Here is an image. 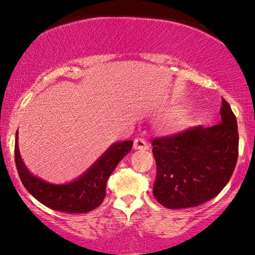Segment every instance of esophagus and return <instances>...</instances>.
Masks as SVG:
<instances>
[{"label":"esophagus","mask_w":255,"mask_h":255,"mask_svg":"<svg viewBox=\"0 0 255 255\" xmlns=\"http://www.w3.org/2000/svg\"><path fill=\"white\" fill-rule=\"evenodd\" d=\"M133 148L134 149H139V150H147L149 148L148 143L145 139L142 138H135L134 139V143H133Z\"/></svg>","instance_id":"34e87169"}]
</instances>
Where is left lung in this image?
Instances as JSON below:
<instances>
[{
  "mask_svg": "<svg viewBox=\"0 0 255 255\" xmlns=\"http://www.w3.org/2000/svg\"><path fill=\"white\" fill-rule=\"evenodd\" d=\"M221 123L201 125L153 139L156 178L153 194L165 208L195 207L215 198L227 185L238 158V127L222 100Z\"/></svg>",
  "mask_w": 255,
  "mask_h": 255,
  "instance_id": "8db88e82",
  "label": "left lung"
}]
</instances>
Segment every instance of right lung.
<instances>
[{"instance_id":"1","label":"right lung","mask_w":255,"mask_h":255,"mask_svg":"<svg viewBox=\"0 0 255 255\" xmlns=\"http://www.w3.org/2000/svg\"><path fill=\"white\" fill-rule=\"evenodd\" d=\"M17 133L14 162L25 189L42 205L70 214L87 213L101 205L106 197L107 180L133 145L132 140L113 143L78 178L65 184H51L29 172L20 156Z\"/></svg>"}]
</instances>
